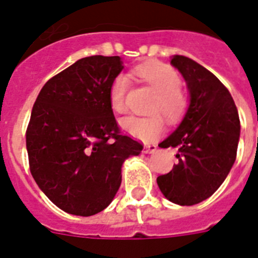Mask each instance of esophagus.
<instances>
[{
    "instance_id": "esophagus-1",
    "label": "esophagus",
    "mask_w": 258,
    "mask_h": 258,
    "mask_svg": "<svg viewBox=\"0 0 258 258\" xmlns=\"http://www.w3.org/2000/svg\"><path fill=\"white\" fill-rule=\"evenodd\" d=\"M156 151H157V147L155 145L145 146V149H143V152H145V154H154V152Z\"/></svg>"
}]
</instances>
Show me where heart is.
Instances as JSON below:
<instances>
[{
    "mask_svg": "<svg viewBox=\"0 0 258 258\" xmlns=\"http://www.w3.org/2000/svg\"><path fill=\"white\" fill-rule=\"evenodd\" d=\"M134 74L154 90L155 97L150 103L149 111L154 115L149 117L127 116L120 121L122 131L143 142H151L164 132V121L160 115L168 120H177L183 115L187 107V98L179 90V75L169 66L163 63H146L138 66ZM129 80L125 75H117L109 86V106L116 113L126 111V93Z\"/></svg>",
    "mask_w": 258,
    "mask_h": 258,
    "instance_id": "obj_1",
    "label": "heart"
}]
</instances>
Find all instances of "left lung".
I'll use <instances>...</instances> for the list:
<instances>
[{"label":"left lung","instance_id":"left-lung-1","mask_svg":"<svg viewBox=\"0 0 258 258\" xmlns=\"http://www.w3.org/2000/svg\"><path fill=\"white\" fill-rule=\"evenodd\" d=\"M170 64L187 84L190 103L182 121L160 147H177L178 163L157 177L164 197L178 206H194L212 197L235 163L240 121L234 99L207 68L183 55Z\"/></svg>","mask_w":258,"mask_h":258}]
</instances>
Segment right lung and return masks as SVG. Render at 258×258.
Masks as SVG:
<instances>
[{"mask_svg":"<svg viewBox=\"0 0 258 258\" xmlns=\"http://www.w3.org/2000/svg\"><path fill=\"white\" fill-rule=\"evenodd\" d=\"M120 56L79 59L47 81L32 108L26 142L29 169L61 211L93 216L111 204L121 166L143 146L122 136L109 106Z\"/></svg>","mask_w":258,"mask_h":258,"instance_id":"1","label":"right lung"}]
</instances>
